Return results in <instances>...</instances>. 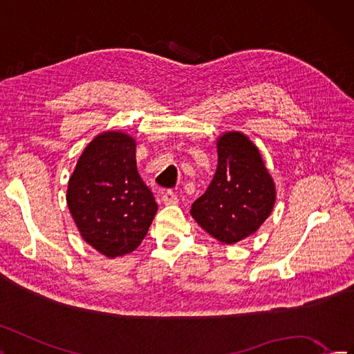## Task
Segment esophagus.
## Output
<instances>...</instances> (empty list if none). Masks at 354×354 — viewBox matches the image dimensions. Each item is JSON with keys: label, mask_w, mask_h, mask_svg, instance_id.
<instances>
[{"label": "esophagus", "mask_w": 354, "mask_h": 354, "mask_svg": "<svg viewBox=\"0 0 354 354\" xmlns=\"http://www.w3.org/2000/svg\"><path fill=\"white\" fill-rule=\"evenodd\" d=\"M162 201H164L165 205H174L178 203V198L174 192H171V190H167V192L162 195Z\"/></svg>", "instance_id": "obj_1"}]
</instances>
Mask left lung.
I'll return each instance as SVG.
<instances>
[{
  "mask_svg": "<svg viewBox=\"0 0 354 354\" xmlns=\"http://www.w3.org/2000/svg\"><path fill=\"white\" fill-rule=\"evenodd\" d=\"M217 169L190 208L198 225L216 240L235 244L254 234L275 203V186L259 150L241 132L217 140Z\"/></svg>",
  "mask_w": 354,
  "mask_h": 354,
  "instance_id": "left-lung-1",
  "label": "left lung"
}]
</instances>
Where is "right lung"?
Segmentation results:
<instances>
[{
  "mask_svg": "<svg viewBox=\"0 0 354 354\" xmlns=\"http://www.w3.org/2000/svg\"><path fill=\"white\" fill-rule=\"evenodd\" d=\"M136 146L128 133H100L83 150L66 190L83 240L111 259L136 250L158 212L137 171Z\"/></svg>",
  "mask_w": 354,
  "mask_h": 354,
  "instance_id": "obj_1",
  "label": "right lung"
}]
</instances>
